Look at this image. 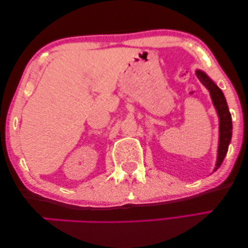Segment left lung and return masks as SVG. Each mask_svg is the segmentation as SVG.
Segmentation results:
<instances>
[{"mask_svg":"<svg viewBox=\"0 0 248 248\" xmlns=\"http://www.w3.org/2000/svg\"><path fill=\"white\" fill-rule=\"evenodd\" d=\"M196 74L202 84L205 86V88L209 90L214 107H216L217 111L218 119H220V140H218L217 161L216 169H214V171H216L222 165V162L226 156L227 149H229L231 137H232V117H231V113L229 107H227L225 96L221 91V89L216 83L212 82L204 72L198 70Z\"/></svg>","mask_w":248,"mask_h":248,"instance_id":"1","label":"left lung"}]
</instances>
